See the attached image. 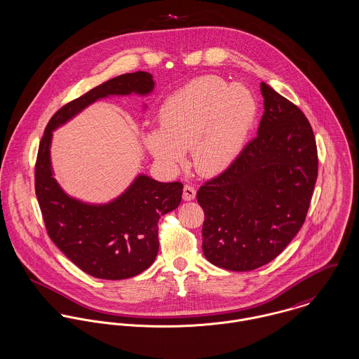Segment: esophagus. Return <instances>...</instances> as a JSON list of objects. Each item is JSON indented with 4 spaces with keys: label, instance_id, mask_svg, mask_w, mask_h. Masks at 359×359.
Segmentation results:
<instances>
[{
    "label": "esophagus",
    "instance_id": "1",
    "mask_svg": "<svg viewBox=\"0 0 359 359\" xmlns=\"http://www.w3.org/2000/svg\"><path fill=\"white\" fill-rule=\"evenodd\" d=\"M196 196V191L194 187H191V185H185L184 187V200H187V201H191V200H194Z\"/></svg>",
    "mask_w": 359,
    "mask_h": 359
}]
</instances>
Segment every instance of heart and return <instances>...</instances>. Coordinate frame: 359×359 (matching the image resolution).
Wrapping results in <instances>:
<instances>
[{"label": "heart", "mask_w": 359, "mask_h": 359, "mask_svg": "<svg viewBox=\"0 0 359 359\" xmlns=\"http://www.w3.org/2000/svg\"><path fill=\"white\" fill-rule=\"evenodd\" d=\"M257 115V98L245 85L211 75L196 78L164 100L161 129L147 131L144 144L170 172L192 151L198 172L218 175L243 152Z\"/></svg>", "instance_id": "obj_1"}]
</instances>
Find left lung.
I'll return each mask as SVG.
<instances>
[{
  "label": "left lung",
  "instance_id": "left-lung-1",
  "mask_svg": "<svg viewBox=\"0 0 359 359\" xmlns=\"http://www.w3.org/2000/svg\"><path fill=\"white\" fill-rule=\"evenodd\" d=\"M261 92L258 135L196 195L204 210L203 254L231 271L258 269L285 250L304 224L318 174L304 114L264 82Z\"/></svg>",
  "mask_w": 359,
  "mask_h": 359
}]
</instances>
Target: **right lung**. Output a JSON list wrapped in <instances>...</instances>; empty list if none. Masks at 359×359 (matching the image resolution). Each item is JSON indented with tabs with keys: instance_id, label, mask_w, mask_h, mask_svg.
<instances>
[{
	"instance_id": "obj_1",
	"label": "right lung",
	"mask_w": 359,
	"mask_h": 359,
	"mask_svg": "<svg viewBox=\"0 0 359 359\" xmlns=\"http://www.w3.org/2000/svg\"><path fill=\"white\" fill-rule=\"evenodd\" d=\"M154 88V76L145 71L115 76L62 107L39 142L35 195L48 234L69 261L96 278H130L154 263L159 251L158 222L180 205L184 185L140 174L122 195L108 203L81 201L67 195L53 177V131L100 98L147 96Z\"/></svg>"
}]
</instances>
